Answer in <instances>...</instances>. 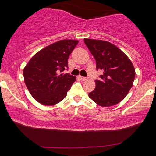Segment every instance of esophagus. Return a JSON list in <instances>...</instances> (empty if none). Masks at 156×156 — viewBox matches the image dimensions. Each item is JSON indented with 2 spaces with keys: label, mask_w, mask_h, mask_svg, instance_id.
Masks as SVG:
<instances>
[{
  "label": "esophagus",
  "mask_w": 156,
  "mask_h": 156,
  "mask_svg": "<svg viewBox=\"0 0 156 156\" xmlns=\"http://www.w3.org/2000/svg\"><path fill=\"white\" fill-rule=\"evenodd\" d=\"M78 78H80V80H83V81H84V80H87V78H86V77H83V76H78Z\"/></svg>",
  "instance_id": "esophagus-1"
}]
</instances>
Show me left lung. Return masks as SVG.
Segmentation results:
<instances>
[{
	"label": "left lung",
	"instance_id": "left-lung-1",
	"mask_svg": "<svg viewBox=\"0 0 156 156\" xmlns=\"http://www.w3.org/2000/svg\"><path fill=\"white\" fill-rule=\"evenodd\" d=\"M84 42L96 62L101 79L96 80V88L89 94L101 107L119 103L129 93L135 78V69L123 51L107 41L84 38Z\"/></svg>",
	"mask_w": 156,
	"mask_h": 156
}]
</instances>
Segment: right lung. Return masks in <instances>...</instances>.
I'll return each instance as SVG.
<instances>
[{
  "label": "right lung",
  "mask_w": 156,
  "mask_h": 156,
  "mask_svg": "<svg viewBox=\"0 0 156 156\" xmlns=\"http://www.w3.org/2000/svg\"><path fill=\"white\" fill-rule=\"evenodd\" d=\"M78 43L62 40L41 49L31 58L23 70L25 83L39 103L51 106L65 98L75 76L63 72L68 69V58Z\"/></svg>",
  "instance_id": "add662e5"
}]
</instances>
